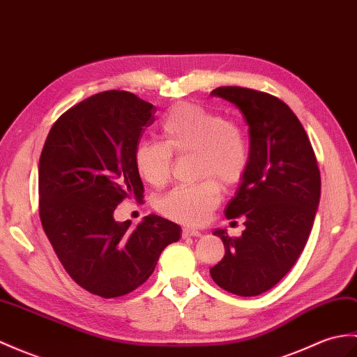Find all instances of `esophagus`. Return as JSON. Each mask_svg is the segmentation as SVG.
Segmentation results:
<instances>
[{"label":"esophagus","mask_w":357,"mask_h":357,"mask_svg":"<svg viewBox=\"0 0 357 357\" xmlns=\"http://www.w3.org/2000/svg\"><path fill=\"white\" fill-rule=\"evenodd\" d=\"M201 236H202L201 231H196V229H187V228L182 229V238H187V237H201Z\"/></svg>","instance_id":"1"}]
</instances>
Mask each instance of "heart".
<instances>
[{"label": "heart", "instance_id": "heart-1", "mask_svg": "<svg viewBox=\"0 0 357 357\" xmlns=\"http://www.w3.org/2000/svg\"><path fill=\"white\" fill-rule=\"evenodd\" d=\"M161 143L143 141L135 167L147 184L162 187L172 176L173 155L195 153L196 185H182L156 199L162 216L184 225H202L220 202V186L231 188L250 165V146L237 124L196 103L172 106L160 123Z\"/></svg>", "mask_w": 357, "mask_h": 357}]
</instances>
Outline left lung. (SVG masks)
<instances>
[{"mask_svg":"<svg viewBox=\"0 0 357 357\" xmlns=\"http://www.w3.org/2000/svg\"><path fill=\"white\" fill-rule=\"evenodd\" d=\"M211 96L242 111L250 126V165L225 208L227 219H245V231L240 237L214 231L225 255L210 273L227 292L255 296L275 286L303 252L318 210L321 175L310 139L284 102L240 86H220Z\"/></svg>","mask_w":357,"mask_h":357,"instance_id":"1","label":"left lung"}]
</instances>
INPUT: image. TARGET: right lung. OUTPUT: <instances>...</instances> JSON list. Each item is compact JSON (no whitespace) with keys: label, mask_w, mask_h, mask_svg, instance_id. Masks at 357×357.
I'll return each instance as SVG.
<instances>
[{"label":"right lung","mask_w":357,"mask_h":357,"mask_svg":"<svg viewBox=\"0 0 357 357\" xmlns=\"http://www.w3.org/2000/svg\"><path fill=\"white\" fill-rule=\"evenodd\" d=\"M156 107L128 91H105L56 120L39 158V216L68 275L85 291L117 298L152 275L181 227L156 214L130 228L114 210L143 201L135 149Z\"/></svg>","instance_id":"add662e5"}]
</instances>
